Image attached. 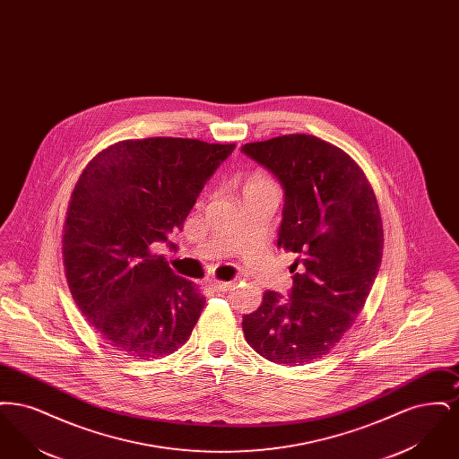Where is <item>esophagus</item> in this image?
Instances as JSON below:
<instances>
[{"mask_svg":"<svg viewBox=\"0 0 459 459\" xmlns=\"http://www.w3.org/2000/svg\"><path fill=\"white\" fill-rule=\"evenodd\" d=\"M210 285L215 289V290H220V292H225V290H229L232 284L230 282H220V281H212Z\"/></svg>","mask_w":459,"mask_h":459,"instance_id":"1","label":"esophagus"}]
</instances>
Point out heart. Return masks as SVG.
Returning a JSON list of instances; mask_svg holds the SVG:
<instances>
[{
	"mask_svg": "<svg viewBox=\"0 0 459 459\" xmlns=\"http://www.w3.org/2000/svg\"><path fill=\"white\" fill-rule=\"evenodd\" d=\"M264 184H272L270 180H266V178H263V177H255L249 184H247V187H253V186H264Z\"/></svg>",
	"mask_w": 459,
	"mask_h": 459,
	"instance_id": "b5f03b06",
	"label": "heart"
}]
</instances>
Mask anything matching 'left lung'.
Instances as JSON below:
<instances>
[{
  "mask_svg": "<svg viewBox=\"0 0 459 459\" xmlns=\"http://www.w3.org/2000/svg\"><path fill=\"white\" fill-rule=\"evenodd\" d=\"M284 191L277 246L296 253L289 299L275 290L242 316L247 344L279 365L311 363L352 327L377 279L384 230L370 182L333 144L290 134L240 148Z\"/></svg>",
  "mask_w": 459,
  "mask_h": 459,
  "instance_id": "8db88e82",
  "label": "left lung"
}]
</instances>
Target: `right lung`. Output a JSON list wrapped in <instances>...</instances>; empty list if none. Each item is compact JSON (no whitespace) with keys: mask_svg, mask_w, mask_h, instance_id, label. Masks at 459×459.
<instances>
[{"mask_svg":"<svg viewBox=\"0 0 459 459\" xmlns=\"http://www.w3.org/2000/svg\"><path fill=\"white\" fill-rule=\"evenodd\" d=\"M234 148L180 137L122 141L81 175L64 227L66 282L113 350L154 359L189 339L206 301L152 247L177 251L169 236Z\"/></svg>","mask_w":459,"mask_h":459,"instance_id":"obj_1","label":"right lung"}]
</instances>
